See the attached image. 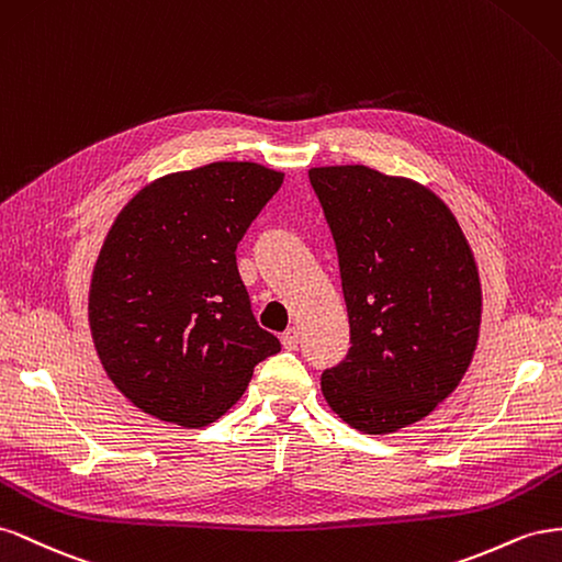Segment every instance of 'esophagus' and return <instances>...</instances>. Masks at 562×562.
I'll list each match as a JSON object with an SVG mask.
<instances>
[{"mask_svg": "<svg viewBox=\"0 0 562 562\" xmlns=\"http://www.w3.org/2000/svg\"><path fill=\"white\" fill-rule=\"evenodd\" d=\"M282 346H284L286 350H294V348L299 346V329H296V327L286 329V331L282 334Z\"/></svg>", "mask_w": 562, "mask_h": 562, "instance_id": "obj_1", "label": "esophagus"}]
</instances>
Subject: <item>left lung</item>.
<instances>
[{
  "instance_id": "left-lung-1",
  "label": "left lung",
  "mask_w": 562,
  "mask_h": 562,
  "mask_svg": "<svg viewBox=\"0 0 562 562\" xmlns=\"http://www.w3.org/2000/svg\"><path fill=\"white\" fill-rule=\"evenodd\" d=\"M339 254L350 348L319 386L331 412L383 436L426 419L467 374L483 290L457 216L407 176L313 167Z\"/></svg>"
}]
</instances>
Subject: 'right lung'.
<instances>
[{"mask_svg": "<svg viewBox=\"0 0 562 562\" xmlns=\"http://www.w3.org/2000/svg\"><path fill=\"white\" fill-rule=\"evenodd\" d=\"M284 173L212 162L143 186L103 239L89 329L105 374L159 422L202 428L280 341L256 325L235 249Z\"/></svg>", "mask_w": 562, "mask_h": 562, "instance_id": "add662e5", "label": "right lung"}]
</instances>
